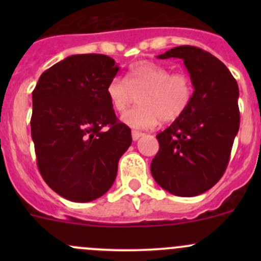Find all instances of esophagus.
I'll return each mask as SVG.
<instances>
[{
	"label": "esophagus",
	"instance_id": "34e87169",
	"mask_svg": "<svg viewBox=\"0 0 261 261\" xmlns=\"http://www.w3.org/2000/svg\"><path fill=\"white\" fill-rule=\"evenodd\" d=\"M131 135H133V140L136 141V140H139V139H140L144 134L139 133V131H133V133H131Z\"/></svg>",
	"mask_w": 261,
	"mask_h": 261
}]
</instances>
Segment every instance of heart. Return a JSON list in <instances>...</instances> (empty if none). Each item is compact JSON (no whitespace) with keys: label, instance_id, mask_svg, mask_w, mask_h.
I'll return each mask as SVG.
<instances>
[{"label":"heart","instance_id":"heart-1","mask_svg":"<svg viewBox=\"0 0 261 261\" xmlns=\"http://www.w3.org/2000/svg\"><path fill=\"white\" fill-rule=\"evenodd\" d=\"M140 93V106L126 111L121 121L133 128H151L162 120L173 122L186 114L193 98V83L186 73H170L158 63L140 60L128 67L126 81L115 77L106 88L116 112L125 111Z\"/></svg>","mask_w":261,"mask_h":261}]
</instances>
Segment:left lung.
<instances>
[{"label":"left lung","mask_w":261,"mask_h":261,"mask_svg":"<svg viewBox=\"0 0 261 261\" xmlns=\"http://www.w3.org/2000/svg\"><path fill=\"white\" fill-rule=\"evenodd\" d=\"M158 58L183 60L194 92L186 114L156 135L160 147L150 170L169 193L198 196L227 168L240 127L238 82L221 60L196 46H177Z\"/></svg>","instance_id":"left-lung-1"}]
</instances>
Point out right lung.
Listing matches in <instances>:
<instances>
[{
    "label": "right lung",
    "instance_id": "right-lung-1",
    "mask_svg": "<svg viewBox=\"0 0 261 261\" xmlns=\"http://www.w3.org/2000/svg\"><path fill=\"white\" fill-rule=\"evenodd\" d=\"M118 69L107 55H70L45 70L33 91L30 123L38 168L50 188L69 201L103 196L133 141L106 93Z\"/></svg>",
    "mask_w": 261,
    "mask_h": 261
}]
</instances>
